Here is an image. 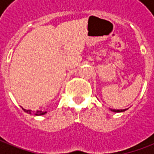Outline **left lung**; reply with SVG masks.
<instances>
[{
  "instance_id": "left-lung-1",
  "label": "left lung",
  "mask_w": 154,
  "mask_h": 154,
  "mask_svg": "<svg viewBox=\"0 0 154 154\" xmlns=\"http://www.w3.org/2000/svg\"><path fill=\"white\" fill-rule=\"evenodd\" d=\"M127 109H111L110 110L111 111H113V112H116V113H119V112H124V111H125Z\"/></svg>"
}]
</instances>
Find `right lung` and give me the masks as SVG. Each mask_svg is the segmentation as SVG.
Instances as JSON below:
<instances>
[{
	"label": "right lung",
	"mask_w": 154,
	"mask_h": 154,
	"mask_svg": "<svg viewBox=\"0 0 154 154\" xmlns=\"http://www.w3.org/2000/svg\"><path fill=\"white\" fill-rule=\"evenodd\" d=\"M23 109L24 110V112L28 113V114H30V115H35V116H44L46 114V111H42V110H37V111H32L30 109H25L23 108Z\"/></svg>",
	"instance_id": "right-lung-1"
}]
</instances>
